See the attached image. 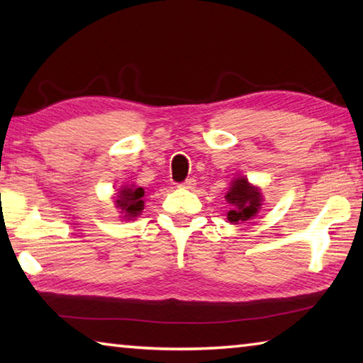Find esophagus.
Wrapping results in <instances>:
<instances>
[{
  "label": "esophagus",
  "instance_id": "obj_1",
  "mask_svg": "<svg viewBox=\"0 0 363 363\" xmlns=\"http://www.w3.org/2000/svg\"><path fill=\"white\" fill-rule=\"evenodd\" d=\"M195 186H196V181L194 179V177H189V179L184 181L179 187L187 189V190H192V189H195Z\"/></svg>",
  "mask_w": 363,
  "mask_h": 363
}]
</instances>
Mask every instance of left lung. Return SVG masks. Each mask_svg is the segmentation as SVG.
I'll use <instances>...</instances> for the list:
<instances>
[{
    "label": "left lung",
    "instance_id": "8db88e82",
    "mask_svg": "<svg viewBox=\"0 0 363 363\" xmlns=\"http://www.w3.org/2000/svg\"><path fill=\"white\" fill-rule=\"evenodd\" d=\"M225 200L230 205V210L227 211L229 223H245V220L256 216V213L261 210V189L251 186L247 177H237L233 182H230Z\"/></svg>",
    "mask_w": 363,
    "mask_h": 363
}]
</instances>
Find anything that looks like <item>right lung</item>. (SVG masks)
Segmentation results:
<instances>
[{
  "label": "right lung",
  "mask_w": 363,
  "mask_h": 363,
  "mask_svg": "<svg viewBox=\"0 0 363 363\" xmlns=\"http://www.w3.org/2000/svg\"><path fill=\"white\" fill-rule=\"evenodd\" d=\"M144 189L136 186H125L118 190L116 195V208H120L125 214V219L138 218L144 210Z\"/></svg>",
  "instance_id": "add662e5"
}]
</instances>
